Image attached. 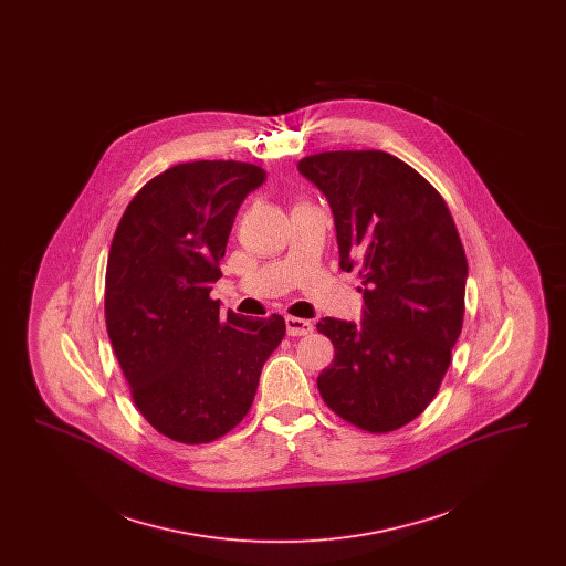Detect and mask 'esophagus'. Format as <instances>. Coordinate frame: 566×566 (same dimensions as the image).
Masks as SVG:
<instances>
[{
  "label": "esophagus",
  "instance_id": "obj_1",
  "mask_svg": "<svg viewBox=\"0 0 566 566\" xmlns=\"http://www.w3.org/2000/svg\"><path fill=\"white\" fill-rule=\"evenodd\" d=\"M314 331V324L303 318H295V316H286V333L293 337H301V335H310Z\"/></svg>",
  "mask_w": 566,
  "mask_h": 566
}]
</instances>
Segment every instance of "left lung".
Here are the masks:
<instances>
[{
	"label": "left lung",
	"mask_w": 566,
	"mask_h": 566,
	"mask_svg": "<svg viewBox=\"0 0 566 566\" xmlns=\"http://www.w3.org/2000/svg\"><path fill=\"white\" fill-rule=\"evenodd\" d=\"M335 218L339 268H358L363 323L323 318L335 358L318 376L324 403L369 432L397 431L439 390L462 331L467 256L443 197L381 150L298 161Z\"/></svg>",
	"instance_id": "obj_1"
}]
</instances>
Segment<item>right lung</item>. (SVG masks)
<instances>
[{"label": "right lung", "instance_id": "1", "mask_svg": "<svg viewBox=\"0 0 566 566\" xmlns=\"http://www.w3.org/2000/svg\"><path fill=\"white\" fill-rule=\"evenodd\" d=\"M265 178L252 163L174 165L137 190L109 245V342L135 407L174 441L235 429L284 339L282 316L222 314L210 298L233 218Z\"/></svg>", "mask_w": 566, "mask_h": 566}]
</instances>
